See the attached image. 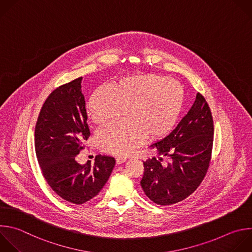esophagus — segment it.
Masks as SVG:
<instances>
[{
  "label": "esophagus",
  "instance_id": "obj_1",
  "mask_svg": "<svg viewBox=\"0 0 252 252\" xmlns=\"http://www.w3.org/2000/svg\"><path fill=\"white\" fill-rule=\"evenodd\" d=\"M126 157H118V158L116 159V162H117V164H118V165H120V164H122V163L126 162Z\"/></svg>",
  "mask_w": 252,
  "mask_h": 252
}]
</instances>
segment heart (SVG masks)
<instances>
[{
  "label": "heart",
  "instance_id": "1",
  "mask_svg": "<svg viewBox=\"0 0 252 252\" xmlns=\"http://www.w3.org/2000/svg\"><path fill=\"white\" fill-rule=\"evenodd\" d=\"M185 104V93L177 81L155 74L120 80L114 89H97L88 103L89 118L103 125L122 117L128 120L102 126L96 133L99 148L109 154L126 155L143 144L148 136L158 140L176 126Z\"/></svg>",
  "mask_w": 252,
  "mask_h": 252
}]
</instances>
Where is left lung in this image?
I'll list each match as a JSON object with an SVG mask.
<instances>
[{
    "label": "left lung",
    "mask_w": 252,
    "mask_h": 252,
    "mask_svg": "<svg viewBox=\"0 0 252 252\" xmlns=\"http://www.w3.org/2000/svg\"><path fill=\"white\" fill-rule=\"evenodd\" d=\"M214 142V121L204 96L197 94L187 115L162 140L151 144L159 159L143 162L140 181L145 195L155 204L169 206L194 193L207 175ZM162 157L170 162L161 164Z\"/></svg>",
    "instance_id": "left-lung-1"
}]
</instances>
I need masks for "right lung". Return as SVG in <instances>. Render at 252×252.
<instances>
[{
	"label": "right lung",
	"instance_id": "right-lung-1",
	"mask_svg": "<svg viewBox=\"0 0 252 252\" xmlns=\"http://www.w3.org/2000/svg\"><path fill=\"white\" fill-rule=\"evenodd\" d=\"M79 77L54 89L39 112L34 147L43 178L63 200L81 205L96 197L107 183L116 160L97 155L81 165L76 155L90 136L86 102Z\"/></svg>",
	"mask_w": 252,
	"mask_h": 252
}]
</instances>
